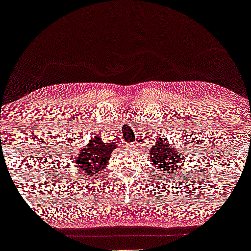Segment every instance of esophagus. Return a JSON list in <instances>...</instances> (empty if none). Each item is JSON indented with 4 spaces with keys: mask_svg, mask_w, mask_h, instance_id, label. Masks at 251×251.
Masks as SVG:
<instances>
[{
    "mask_svg": "<svg viewBox=\"0 0 251 251\" xmlns=\"http://www.w3.org/2000/svg\"><path fill=\"white\" fill-rule=\"evenodd\" d=\"M131 146H133V145H131Z\"/></svg>",
    "mask_w": 251,
    "mask_h": 251,
    "instance_id": "esophagus-1",
    "label": "esophagus"
}]
</instances>
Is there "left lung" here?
Wrapping results in <instances>:
<instances>
[{
	"label": "left lung",
	"instance_id": "8db88e82",
	"mask_svg": "<svg viewBox=\"0 0 251 251\" xmlns=\"http://www.w3.org/2000/svg\"><path fill=\"white\" fill-rule=\"evenodd\" d=\"M149 150L150 158L154 162L153 171L157 170L160 178L163 177V175L172 176L174 172H177L176 169L178 168V164H180L184 159V155H180L174 145L168 143V138H157L154 146H150Z\"/></svg>",
	"mask_w": 251,
	"mask_h": 251
}]
</instances>
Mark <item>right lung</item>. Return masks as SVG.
I'll return each mask as SVG.
<instances>
[{"instance_id": "1", "label": "right lung", "mask_w": 251, "mask_h": 251, "mask_svg": "<svg viewBox=\"0 0 251 251\" xmlns=\"http://www.w3.org/2000/svg\"><path fill=\"white\" fill-rule=\"evenodd\" d=\"M116 148V143H106L100 137H94L89 140L87 145L83 146L75 157L80 174L93 176V178L94 175L99 176L107 166L111 153Z\"/></svg>"}]
</instances>
